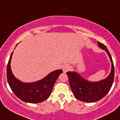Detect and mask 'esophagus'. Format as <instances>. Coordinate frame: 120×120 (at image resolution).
Returning a JSON list of instances; mask_svg holds the SVG:
<instances>
[{
	"mask_svg": "<svg viewBox=\"0 0 120 120\" xmlns=\"http://www.w3.org/2000/svg\"><path fill=\"white\" fill-rule=\"evenodd\" d=\"M70 68H71V67L69 65H65L63 66V71L64 73H66L67 71H69Z\"/></svg>",
	"mask_w": 120,
	"mask_h": 120,
	"instance_id": "1",
	"label": "esophagus"
}]
</instances>
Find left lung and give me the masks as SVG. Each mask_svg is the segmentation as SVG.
Returning a JSON list of instances; mask_svg holds the SVG:
<instances>
[{
    "label": "left lung",
    "instance_id": "8db88e82",
    "mask_svg": "<svg viewBox=\"0 0 120 120\" xmlns=\"http://www.w3.org/2000/svg\"><path fill=\"white\" fill-rule=\"evenodd\" d=\"M98 44L107 52L112 62V70L106 79L97 82H88L75 71L67 72L73 95L77 100L84 102H95L103 98L110 91L114 81L115 70L112 56L104 44L100 41Z\"/></svg>",
    "mask_w": 120,
    "mask_h": 120
}]
</instances>
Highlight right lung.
I'll use <instances>...</instances> for the list:
<instances>
[{
  "mask_svg": "<svg viewBox=\"0 0 120 120\" xmlns=\"http://www.w3.org/2000/svg\"><path fill=\"white\" fill-rule=\"evenodd\" d=\"M11 53L7 67V78L8 85L14 94L21 100L27 103H37L46 100L50 95L53 87L58 76L63 72L62 69L49 73L38 82L25 83L15 78L10 68Z\"/></svg>",
  "mask_w": 120,
  "mask_h": 120,
  "instance_id": "right-lung-1",
  "label": "right lung"
}]
</instances>
